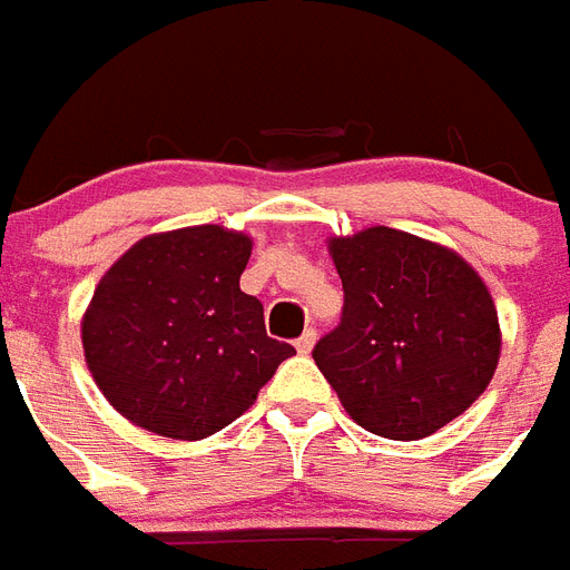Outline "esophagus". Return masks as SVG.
Here are the masks:
<instances>
[{"label": "esophagus", "instance_id": "obj_1", "mask_svg": "<svg viewBox=\"0 0 570 570\" xmlns=\"http://www.w3.org/2000/svg\"><path fill=\"white\" fill-rule=\"evenodd\" d=\"M313 346H316V331H313V328H307L302 337L295 340V348H298V355H311Z\"/></svg>", "mask_w": 570, "mask_h": 570}]
</instances>
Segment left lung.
<instances>
[{"label":"left lung","mask_w":570,"mask_h":570,"mask_svg":"<svg viewBox=\"0 0 570 570\" xmlns=\"http://www.w3.org/2000/svg\"><path fill=\"white\" fill-rule=\"evenodd\" d=\"M343 320L313 361L348 416L420 441L464 414L494 379L500 322L485 281L455 250L393 227L334 236Z\"/></svg>","instance_id":"obj_1"}]
</instances>
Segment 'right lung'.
Returning a JSON list of instances; mask_svg holds the SVG:
<instances>
[{
	"instance_id": "obj_1",
	"label": "right lung",
	"mask_w": 570,
	"mask_h": 570,
	"mask_svg": "<svg viewBox=\"0 0 570 570\" xmlns=\"http://www.w3.org/2000/svg\"><path fill=\"white\" fill-rule=\"evenodd\" d=\"M250 245L218 224L154 233L100 277L82 316L85 364L129 423L200 441L245 414L295 355L239 289Z\"/></svg>"
}]
</instances>
